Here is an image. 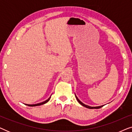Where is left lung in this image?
<instances>
[{"label": "left lung", "instance_id": "8db88e82", "mask_svg": "<svg viewBox=\"0 0 132 132\" xmlns=\"http://www.w3.org/2000/svg\"><path fill=\"white\" fill-rule=\"evenodd\" d=\"M75 97H76V99H77V102H78L79 103L81 104V105L83 106H84V107H85L86 108H88V109H99V108H102V106H96V107H92V106H89L86 105V104H85L84 103H83L82 102H80V100H79V99L77 98V96L76 95H75Z\"/></svg>", "mask_w": 132, "mask_h": 132}]
</instances>
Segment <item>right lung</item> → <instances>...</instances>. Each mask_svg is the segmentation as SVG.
<instances>
[{"mask_svg":"<svg viewBox=\"0 0 132 132\" xmlns=\"http://www.w3.org/2000/svg\"><path fill=\"white\" fill-rule=\"evenodd\" d=\"M50 97H50L49 98H48L47 100H46V101H44V102H41V103H37V104H26V105H28V106H40V105H42V104H45V103H47L48 101H49V100L50 99Z\"/></svg>","mask_w":132,"mask_h":132,"instance_id":"right-lung-1","label":"right lung"}]
</instances>
